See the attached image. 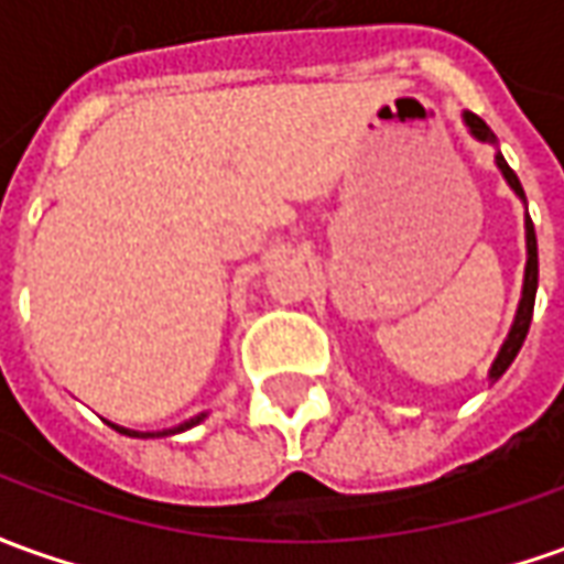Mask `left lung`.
Returning <instances> with one entry per match:
<instances>
[{"label":"left lung","mask_w":564,"mask_h":564,"mask_svg":"<svg viewBox=\"0 0 564 564\" xmlns=\"http://www.w3.org/2000/svg\"><path fill=\"white\" fill-rule=\"evenodd\" d=\"M464 119H467L469 131L479 138V141H495V131L485 126L482 119L476 116V112H464ZM497 169L503 171V177L510 181V186L525 199V189L519 184V177H516V171L507 165V159L497 153ZM525 239H528V267H525V289H522V304H519V313H516V322H512V332L507 337V344L503 349L497 352L495 365H491V380H497L507 368L512 365V359L519 356V349L525 344L528 328H531V316H534V294H538V236H534V224H531V217L525 220Z\"/></svg>","instance_id":"8db88e82"}]
</instances>
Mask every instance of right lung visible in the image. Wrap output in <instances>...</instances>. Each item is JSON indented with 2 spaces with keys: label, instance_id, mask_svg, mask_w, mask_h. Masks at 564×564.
I'll list each match as a JSON object with an SVG mask.
<instances>
[{
  "label": "right lung",
  "instance_id": "obj_1",
  "mask_svg": "<svg viewBox=\"0 0 564 564\" xmlns=\"http://www.w3.org/2000/svg\"><path fill=\"white\" fill-rule=\"evenodd\" d=\"M202 417H205V414H199V417H193V421L181 423L177 430H165V433H134V430H126V426H116V423H110V426H116V430H119V433H126V436H171V433H181V430H189V426H196V423H199Z\"/></svg>",
  "mask_w": 564,
  "mask_h": 564
}]
</instances>
